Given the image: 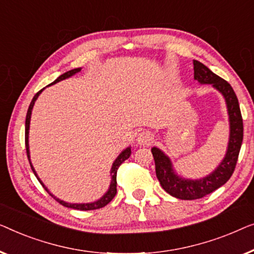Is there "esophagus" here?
I'll use <instances>...</instances> for the list:
<instances>
[{
  "label": "esophagus",
  "mask_w": 254,
  "mask_h": 254,
  "mask_svg": "<svg viewBox=\"0 0 254 254\" xmlns=\"http://www.w3.org/2000/svg\"><path fill=\"white\" fill-rule=\"evenodd\" d=\"M135 141L138 145H149L153 141V134L149 131H141L137 134Z\"/></svg>",
  "instance_id": "esophagus-1"
}]
</instances>
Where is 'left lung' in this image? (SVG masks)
<instances>
[{
    "mask_svg": "<svg viewBox=\"0 0 254 254\" xmlns=\"http://www.w3.org/2000/svg\"><path fill=\"white\" fill-rule=\"evenodd\" d=\"M193 69L194 79L198 83L212 84L213 87L223 95L229 115L230 133L227 153L222 161L213 173L199 180H189L178 176L169 156L164 154L158 147L152 148V154L155 161L156 177L160 184L163 190L170 195L182 200H194L205 197L229 181L237 163L243 141V130H244L238 99L230 84L212 72L199 61H193Z\"/></svg>",
    "mask_w": 254,
    "mask_h": 254,
    "instance_id": "obj_1",
    "label": "left lung"
}]
</instances>
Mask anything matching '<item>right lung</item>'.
<instances>
[{
  "label": "right lung",
  "instance_id": "obj_1",
  "mask_svg": "<svg viewBox=\"0 0 254 254\" xmlns=\"http://www.w3.org/2000/svg\"><path fill=\"white\" fill-rule=\"evenodd\" d=\"M81 70V67H77V69H72L70 71H67V72L61 74V76L57 78L56 80L53 81V83L51 85H54L56 83H59V81L61 80H64L66 79V78H70L71 76H73V74H76L79 72V71ZM51 85H48V86H51ZM45 88H42V90L39 91L37 94H35L33 96V99H32V101L30 103V107H28L27 109V114H26V121H25V146H26V153H27V158H28V161H30V164H31V168L32 170H33V173L35 175V177L38 178V181L40 182V184L44 187V189L46 191L48 192L49 194L52 195L53 198H54L56 201H59L61 205L65 206L67 207V208H73V209H79V210H92V209H99V208H102V207H105L107 203H109L112 200L114 199V197L116 195V192H117V189H116V185H117V181H116V176H117V169H119V167L126 160H127L128 158H130L131 155V147H127L124 149V151L121 153V154L117 156L115 161H114L113 166H112V170H110V176H112V181H110V185H109V189L108 191L106 192L105 194L102 195L101 198H100L99 200H96V201L94 202H87V203H70V202H65L63 201V200H61L59 198H56L54 194H52L51 192H49V190L47 188H46V185L42 183V181L39 178V176L37 175V171L34 170L33 166H32L31 163V159H30V147H28V130H30V121H31V115H32V109H33V106H34V102L37 101L38 96L40 95V93L44 91Z\"/></svg>",
  "mask_w": 254,
  "mask_h": 254
}]
</instances>
